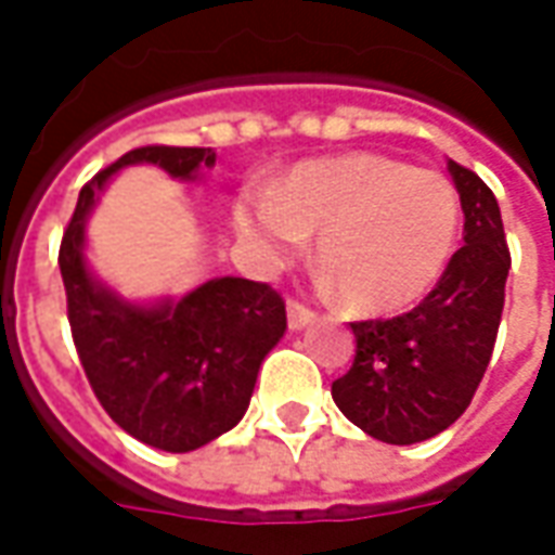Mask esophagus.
<instances>
[{
  "mask_svg": "<svg viewBox=\"0 0 555 555\" xmlns=\"http://www.w3.org/2000/svg\"><path fill=\"white\" fill-rule=\"evenodd\" d=\"M314 321L312 309H306L302 302L288 300V326L291 330H302V326H309Z\"/></svg>",
  "mask_w": 555,
  "mask_h": 555,
  "instance_id": "34e87169",
  "label": "esophagus"
}]
</instances>
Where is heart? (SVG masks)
<instances>
[{"label":"heart","mask_w":555,"mask_h":555,"mask_svg":"<svg viewBox=\"0 0 555 555\" xmlns=\"http://www.w3.org/2000/svg\"><path fill=\"white\" fill-rule=\"evenodd\" d=\"M234 225L267 270L314 258L350 309L384 314L422 300L449 264L457 198L446 178L380 154L314 159L270 193L243 195Z\"/></svg>","instance_id":"b5f03b06"}]
</instances>
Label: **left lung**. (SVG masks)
I'll return each mask as SVG.
<instances>
[{"label": "left lung", "instance_id": "left-lung-1", "mask_svg": "<svg viewBox=\"0 0 555 555\" xmlns=\"http://www.w3.org/2000/svg\"><path fill=\"white\" fill-rule=\"evenodd\" d=\"M464 207V246L413 312L357 321V357L333 401L374 440L410 446L437 437L476 396L496 345L512 267L496 195L449 159Z\"/></svg>", "mask_w": 555, "mask_h": 555}]
</instances>
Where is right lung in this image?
Returning <instances> with one entry per match:
<instances>
[{"mask_svg":"<svg viewBox=\"0 0 555 555\" xmlns=\"http://www.w3.org/2000/svg\"><path fill=\"white\" fill-rule=\"evenodd\" d=\"M137 163L195 181L217 154L133 147L79 190L59 249L67 321L91 389L115 425L159 452H193L243 418L261 362L285 336V300L264 282L219 276L181 300L142 306L91 276L86 219L115 171Z\"/></svg>","mask_w":555,"mask_h":555,"instance_id":"right-lung-1","label":"right lung"}]
</instances>
